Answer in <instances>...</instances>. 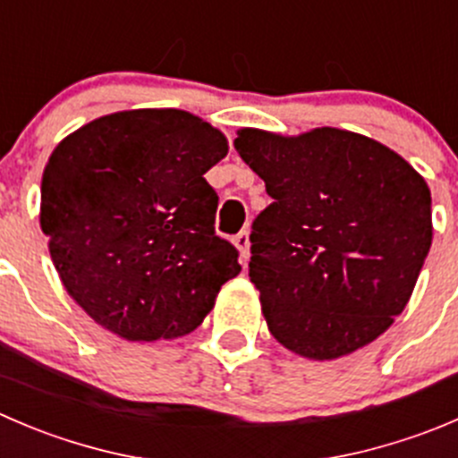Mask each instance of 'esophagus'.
<instances>
[{"instance_id":"1","label":"esophagus","mask_w":458,"mask_h":458,"mask_svg":"<svg viewBox=\"0 0 458 458\" xmlns=\"http://www.w3.org/2000/svg\"><path fill=\"white\" fill-rule=\"evenodd\" d=\"M234 246L239 248V255H242V259H248L250 257V239H248V233L246 230H242L239 234H234Z\"/></svg>"}]
</instances>
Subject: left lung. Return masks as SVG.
<instances>
[{
  "instance_id": "8db88e82",
  "label": "left lung",
  "mask_w": 458,
  "mask_h": 458,
  "mask_svg": "<svg viewBox=\"0 0 458 458\" xmlns=\"http://www.w3.org/2000/svg\"><path fill=\"white\" fill-rule=\"evenodd\" d=\"M273 199L252 221L250 282L275 340L310 360L374 342L403 313L432 246L423 176L378 140L322 127L239 130Z\"/></svg>"
}]
</instances>
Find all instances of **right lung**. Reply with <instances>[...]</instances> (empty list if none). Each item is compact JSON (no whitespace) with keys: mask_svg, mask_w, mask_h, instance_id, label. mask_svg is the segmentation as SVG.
<instances>
[{"mask_svg":"<svg viewBox=\"0 0 458 458\" xmlns=\"http://www.w3.org/2000/svg\"><path fill=\"white\" fill-rule=\"evenodd\" d=\"M228 140L181 109L109 114L66 136L42 176L39 225L66 293L131 342L194 331L237 277L206 172Z\"/></svg>","mask_w":458,"mask_h":458,"instance_id":"add662e5","label":"right lung"}]
</instances>
